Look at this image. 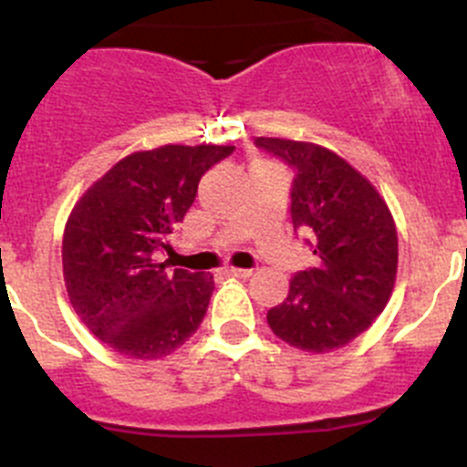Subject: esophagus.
Instances as JSON below:
<instances>
[{
  "label": "esophagus",
  "mask_w": 467,
  "mask_h": 467,
  "mask_svg": "<svg viewBox=\"0 0 467 467\" xmlns=\"http://www.w3.org/2000/svg\"><path fill=\"white\" fill-rule=\"evenodd\" d=\"M223 273H225V275H230V277H251L253 275L251 268H234V266L223 268Z\"/></svg>",
  "instance_id": "34e87169"
}]
</instances>
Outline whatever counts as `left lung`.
<instances>
[{
  "mask_svg": "<svg viewBox=\"0 0 467 467\" xmlns=\"http://www.w3.org/2000/svg\"><path fill=\"white\" fill-rule=\"evenodd\" d=\"M294 169L291 223L317 266L298 271L268 309L275 337L305 352L338 350L384 312L398 273V233L384 199L357 169L312 142L255 138Z\"/></svg>",
  "mask_w": 467,
  "mask_h": 467,
  "instance_id": "left-lung-1",
  "label": "left lung"
}]
</instances>
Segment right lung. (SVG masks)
Masks as SVG:
<instances>
[{
    "label": "right lung",
    "mask_w": 467,
    "mask_h": 467,
    "mask_svg": "<svg viewBox=\"0 0 467 467\" xmlns=\"http://www.w3.org/2000/svg\"><path fill=\"white\" fill-rule=\"evenodd\" d=\"M234 146L167 144L126 155L81 196L63 234V275L83 325L129 359H160L203 321L214 280L169 268L171 233L207 169Z\"/></svg>",
    "instance_id": "right-lung-1"
}]
</instances>
